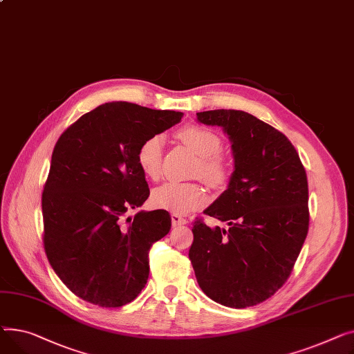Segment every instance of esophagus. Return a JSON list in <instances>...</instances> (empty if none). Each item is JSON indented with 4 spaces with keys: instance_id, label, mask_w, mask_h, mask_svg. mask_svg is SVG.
Wrapping results in <instances>:
<instances>
[{
    "instance_id": "1",
    "label": "esophagus",
    "mask_w": 354,
    "mask_h": 354,
    "mask_svg": "<svg viewBox=\"0 0 354 354\" xmlns=\"http://www.w3.org/2000/svg\"><path fill=\"white\" fill-rule=\"evenodd\" d=\"M171 223H173L174 227H178V225L187 224V218L181 217L180 214H173V216H171Z\"/></svg>"
}]
</instances>
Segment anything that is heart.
Here are the masks:
<instances>
[{
	"label": "heart",
	"instance_id": "b5f03b06",
	"mask_svg": "<svg viewBox=\"0 0 354 354\" xmlns=\"http://www.w3.org/2000/svg\"><path fill=\"white\" fill-rule=\"evenodd\" d=\"M177 137L200 157L197 174L207 183L221 187L230 176L227 160L220 154L223 149L221 137L203 126H185L177 131ZM164 141L161 136H150L138 147L137 161L142 173L157 180L161 176ZM209 201V193L198 183L169 181L153 192L151 203L162 210L176 214L192 213Z\"/></svg>",
	"mask_w": 354,
	"mask_h": 354
}]
</instances>
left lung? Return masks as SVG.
I'll return each mask as SVG.
<instances>
[{"instance_id":"8db88e82","label":"left lung","mask_w":354,"mask_h":354,"mask_svg":"<svg viewBox=\"0 0 354 354\" xmlns=\"http://www.w3.org/2000/svg\"><path fill=\"white\" fill-rule=\"evenodd\" d=\"M232 140L234 171L227 190L204 210L225 221L193 223L189 257L203 292L233 308L256 306L287 281L308 232V184L290 140L239 110L197 113Z\"/></svg>"}]
</instances>
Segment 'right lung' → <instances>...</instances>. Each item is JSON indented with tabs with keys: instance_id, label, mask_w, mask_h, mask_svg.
<instances>
[{
	"instance_id": "obj_1",
	"label": "right lung",
	"mask_w": 354,
	"mask_h": 354,
	"mask_svg": "<svg viewBox=\"0 0 354 354\" xmlns=\"http://www.w3.org/2000/svg\"><path fill=\"white\" fill-rule=\"evenodd\" d=\"M180 111L106 102L55 142L41 205L47 259L71 292L100 307L133 301L147 283L151 245L170 232L165 210L140 212L150 196L140 144L173 127Z\"/></svg>"
}]
</instances>
